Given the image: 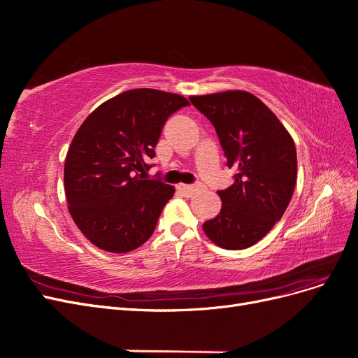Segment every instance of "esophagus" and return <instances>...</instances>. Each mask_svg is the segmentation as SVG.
<instances>
[{
  "label": "esophagus",
  "instance_id": "esophagus-1",
  "mask_svg": "<svg viewBox=\"0 0 358 358\" xmlns=\"http://www.w3.org/2000/svg\"><path fill=\"white\" fill-rule=\"evenodd\" d=\"M179 191H182L183 196L187 197H192L194 194H197L200 191V185H185V183H180V185H178Z\"/></svg>",
  "mask_w": 358,
  "mask_h": 358
}]
</instances>
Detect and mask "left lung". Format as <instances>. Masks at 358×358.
<instances>
[{
    "instance_id": "left-lung-1",
    "label": "left lung",
    "mask_w": 358,
    "mask_h": 358,
    "mask_svg": "<svg viewBox=\"0 0 358 358\" xmlns=\"http://www.w3.org/2000/svg\"><path fill=\"white\" fill-rule=\"evenodd\" d=\"M189 101L215 127L225 164L236 170L233 185L218 191L221 212L203 230L224 249L252 246L282 218L294 192V142L275 113L249 92L227 91Z\"/></svg>"
}]
</instances>
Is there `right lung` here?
<instances>
[{
	"label": "right lung",
	"mask_w": 358,
	"mask_h": 358,
	"mask_svg": "<svg viewBox=\"0 0 358 358\" xmlns=\"http://www.w3.org/2000/svg\"><path fill=\"white\" fill-rule=\"evenodd\" d=\"M189 106L182 95L131 90L103 103L76 133L64 167L70 213L88 241L129 252L152 236L175 188L148 179L162 127Z\"/></svg>",
	"instance_id": "1"
}]
</instances>
